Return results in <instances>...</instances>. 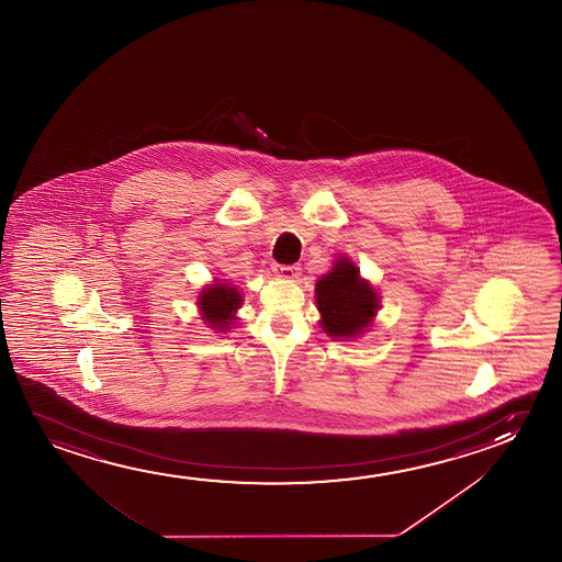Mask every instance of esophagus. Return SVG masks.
Returning a JSON list of instances; mask_svg holds the SVG:
<instances>
[{
    "mask_svg": "<svg viewBox=\"0 0 562 562\" xmlns=\"http://www.w3.org/2000/svg\"><path fill=\"white\" fill-rule=\"evenodd\" d=\"M274 270H277L280 277L288 278V280H295V278H300V274H302V267L300 265H277Z\"/></svg>",
    "mask_w": 562,
    "mask_h": 562,
    "instance_id": "esophagus-1",
    "label": "esophagus"
}]
</instances>
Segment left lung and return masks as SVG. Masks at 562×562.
<instances>
[{
	"label": "left lung",
	"instance_id": "8db88e82",
	"mask_svg": "<svg viewBox=\"0 0 562 562\" xmlns=\"http://www.w3.org/2000/svg\"><path fill=\"white\" fill-rule=\"evenodd\" d=\"M315 285L321 327L330 337H356L372 323L378 312V294L363 282L352 262L338 260Z\"/></svg>",
	"mask_w": 562,
	"mask_h": 562
}]
</instances>
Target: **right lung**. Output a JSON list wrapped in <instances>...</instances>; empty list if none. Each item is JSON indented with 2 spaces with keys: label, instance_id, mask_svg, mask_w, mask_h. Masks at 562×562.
Instances as JSON below:
<instances>
[{
  "label": "right lung",
  "instance_id": "1",
  "mask_svg": "<svg viewBox=\"0 0 562 562\" xmlns=\"http://www.w3.org/2000/svg\"><path fill=\"white\" fill-rule=\"evenodd\" d=\"M199 305L202 319L207 321L210 327L225 330L235 319L234 313L241 307V294L232 285H210L200 295Z\"/></svg>",
  "mask_w": 562,
  "mask_h": 562
}]
</instances>
